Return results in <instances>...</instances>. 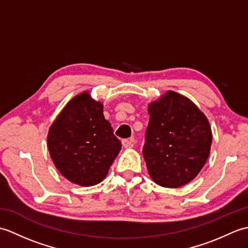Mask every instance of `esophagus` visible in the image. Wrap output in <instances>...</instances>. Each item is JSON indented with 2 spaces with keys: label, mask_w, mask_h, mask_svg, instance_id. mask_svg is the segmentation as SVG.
<instances>
[{
  "label": "esophagus",
  "mask_w": 248,
  "mask_h": 248,
  "mask_svg": "<svg viewBox=\"0 0 248 248\" xmlns=\"http://www.w3.org/2000/svg\"><path fill=\"white\" fill-rule=\"evenodd\" d=\"M134 143H135L134 139L123 140V146L124 147V148H132V147L134 146Z\"/></svg>",
  "instance_id": "obj_1"
}]
</instances>
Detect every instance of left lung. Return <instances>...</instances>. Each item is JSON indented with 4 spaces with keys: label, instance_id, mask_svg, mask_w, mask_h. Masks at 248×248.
Segmentation results:
<instances>
[{
    "label": "left lung",
    "instance_id": "8db88e82",
    "mask_svg": "<svg viewBox=\"0 0 248 248\" xmlns=\"http://www.w3.org/2000/svg\"><path fill=\"white\" fill-rule=\"evenodd\" d=\"M143 155L150 177L164 187L192 181L205 164L212 132L205 116L191 100L167 92L148 107Z\"/></svg>",
    "mask_w": 248,
    "mask_h": 248
}]
</instances>
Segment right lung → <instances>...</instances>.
Here are the masks:
<instances>
[{
	"label": "right lung",
	"mask_w": 248,
	"mask_h": 248,
	"mask_svg": "<svg viewBox=\"0 0 248 248\" xmlns=\"http://www.w3.org/2000/svg\"><path fill=\"white\" fill-rule=\"evenodd\" d=\"M48 148L54 165L70 182L89 186L101 182L121 149L103 105L78 94L51 125Z\"/></svg>",
	"instance_id": "add662e5"
}]
</instances>
